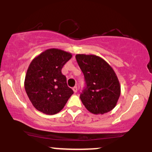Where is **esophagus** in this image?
I'll return each instance as SVG.
<instances>
[{"mask_svg":"<svg viewBox=\"0 0 152 152\" xmlns=\"http://www.w3.org/2000/svg\"><path fill=\"white\" fill-rule=\"evenodd\" d=\"M73 90H74V93H76V92H77V90H78V88H77V86H75L74 87H73Z\"/></svg>","mask_w":152,"mask_h":152,"instance_id":"1","label":"esophagus"}]
</instances>
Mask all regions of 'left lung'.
I'll return each instance as SVG.
<instances>
[{
    "instance_id": "left-lung-1",
    "label": "left lung",
    "mask_w": 152,
    "mask_h": 152,
    "mask_svg": "<svg viewBox=\"0 0 152 152\" xmlns=\"http://www.w3.org/2000/svg\"><path fill=\"white\" fill-rule=\"evenodd\" d=\"M76 61L84 75L85 86L80 99L94 114H104L116 106L121 94L119 81L114 69L95 55L77 54Z\"/></svg>"
}]
</instances>
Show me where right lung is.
<instances>
[{
  "mask_svg": "<svg viewBox=\"0 0 152 152\" xmlns=\"http://www.w3.org/2000/svg\"><path fill=\"white\" fill-rule=\"evenodd\" d=\"M71 57L70 53L50 48L31 61L24 86L31 102L38 111L48 115L57 114L74 94L61 73L63 66Z\"/></svg>",
  "mask_w": 152,
  "mask_h": 152,
  "instance_id": "right-lung-1",
  "label": "right lung"
}]
</instances>
